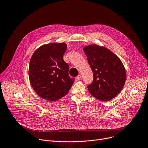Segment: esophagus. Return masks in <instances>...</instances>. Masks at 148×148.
<instances>
[{"label": "esophagus", "mask_w": 148, "mask_h": 148, "mask_svg": "<svg viewBox=\"0 0 148 148\" xmlns=\"http://www.w3.org/2000/svg\"><path fill=\"white\" fill-rule=\"evenodd\" d=\"M76 79H77V80H80L81 79H82V75H81V74H79V75L77 76V77H76Z\"/></svg>", "instance_id": "1"}]
</instances>
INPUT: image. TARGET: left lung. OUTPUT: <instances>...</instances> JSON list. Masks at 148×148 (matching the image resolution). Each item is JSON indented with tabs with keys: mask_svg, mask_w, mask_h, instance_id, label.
Here are the masks:
<instances>
[{
	"mask_svg": "<svg viewBox=\"0 0 148 148\" xmlns=\"http://www.w3.org/2000/svg\"><path fill=\"white\" fill-rule=\"evenodd\" d=\"M84 51L93 73V81L88 85L89 92L100 101L111 100L122 90L126 79L122 62L103 46L89 45L84 47Z\"/></svg>",
	"mask_w": 148,
	"mask_h": 148,
	"instance_id": "8db88e82",
	"label": "left lung"
}]
</instances>
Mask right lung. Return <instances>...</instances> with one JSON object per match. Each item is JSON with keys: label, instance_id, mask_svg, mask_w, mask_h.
Instances as JSON below:
<instances>
[{"label": "right lung", "instance_id": "right-lung-1", "mask_svg": "<svg viewBox=\"0 0 148 148\" xmlns=\"http://www.w3.org/2000/svg\"><path fill=\"white\" fill-rule=\"evenodd\" d=\"M64 42H52L37 49L30 58L29 77L33 88L40 97L57 101L69 92L74 78L69 75V65L63 56L66 50Z\"/></svg>", "mask_w": 148, "mask_h": 148}]
</instances>
